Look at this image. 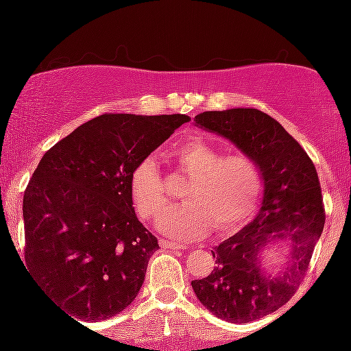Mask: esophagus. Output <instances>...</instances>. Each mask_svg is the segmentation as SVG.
Instances as JSON below:
<instances>
[{
    "instance_id": "esophagus-1",
    "label": "esophagus",
    "mask_w": 351,
    "mask_h": 351,
    "mask_svg": "<svg viewBox=\"0 0 351 351\" xmlns=\"http://www.w3.org/2000/svg\"><path fill=\"white\" fill-rule=\"evenodd\" d=\"M160 245H162L163 249H167V251H184V249H186V245L176 244V243H171V241H165V239H160Z\"/></svg>"
}]
</instances>
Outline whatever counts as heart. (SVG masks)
<instances>
[{"label":"heart","mask_w":351,"mask_h":351,"mask_svg":"<svg viewBox=\"0 0 351 351\" xmlns=\"http://www.w3.org/2000/svg\"><path fill=\"white\" fill-rule=\"evenodd\" d=\"M175 155L191 178L183 189L186 203L167 209L158 219L165 236L196 239L208 234L213 224L217 232H232L247 223L263 193V171L251 155H221L201 138L181 142ZM130 193L143 219H153L167 208V184L153 156H145L132 170Z\"/></svg>","instance_id":"b5f03b06"}]
</instances>
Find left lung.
I'll return each mask as SVG.
<instances>
[{
	"label": "left lung",
	"instance_id": "8db88e82",
	"mask_svg": "<svg viewBox=\"0 0 351 351\" xmlns=\"http://www.w3.org/2000/svg\"><path fill=\"white\" fill-rule=\"evenodd\" d=\"M195 122L231 140L263 171L259 215L211 251L216 263L208 277L191 280L209 312L231 324H247L287 304L304 280L325 224L320 181L299 142L257 108L203 112ZM277 240L291 241V261L279 276H272L256 257Z\"/></svg>",
	"mask_w": 351,
	"mask_h": 351
}]
</instances>
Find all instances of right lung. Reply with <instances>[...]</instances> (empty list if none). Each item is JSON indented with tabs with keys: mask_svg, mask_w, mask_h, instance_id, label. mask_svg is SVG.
<instances>
[{
	"mask_svg": "<svg viewBox=\"0 0 351 351\" xmlns=\"http://www.w3.org/2000/svg\"><path fill=\"white\" fill-rule=\"evenodd\" d=\"M188 115L104 114L49 148L23 198L24 261L75 322L130 305L156 237L135 215L130 175Z\"/></svg>",
	"mask_w": 351,
	"mask_h": 351,
	"instance_id": "right-lung-1",
	"label": "right lung"
}]
</instances>
